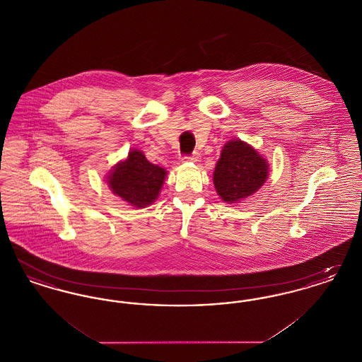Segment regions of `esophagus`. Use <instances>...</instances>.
I'll use <instances>...</instances> for the list:
<instances>
[{
    "label": "esophagus",
    "mask_w": 362,
    "mask_h": 362,
    "mask_svg": "<svg viewBox=\"0 0 362 362\" xmlns=\"http://www.w3.org/2000/svg\"><path fill=\"white\" fill-rule=\"evenodd\" d=\"M199 158H201V156H199L198 152H192L191 155L183 156L185 161H194V163H197V161H199Z\"/></svg>",
    "instance_id": "obj_1"
}]
</instances>
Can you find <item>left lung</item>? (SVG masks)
I'll use <instances>...</instances> for the list:
<instances>
[{
	"label": "left lung",
	"instance_id": "8db88e82",
	"mask_svg": "<svg viewBox=\"0 0 362 362\" xmlns=\"http://www.w3.org/2000/svg\"><path fill=\"white\" fill-rule=\"evenodd\" d=\"M269 165L258 152L239 139L229 141L216 165L213 182L225 202L235 204L266 182Z\"/></svg>",
	"mask_w": 362,
	"mask_h": 362
}]
</instances>
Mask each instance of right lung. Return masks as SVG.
<instances>
[{"label":"right lung","instance_id":"right-lung-1","mask_svg":"<svg viewBox=\"0 0 362 362\" xmlns=\"http://www.w3.org/2000/svg\"><path fill=\"white\" fill-rule=\"evenodd\" d=\"M164 177L163 168L149 163L139 151H133L126 161L114 168L108 176V185L132 206L145 207L155 201Z\"/></svg>","mask_w":362,"mask_h":362}]
</instances>
